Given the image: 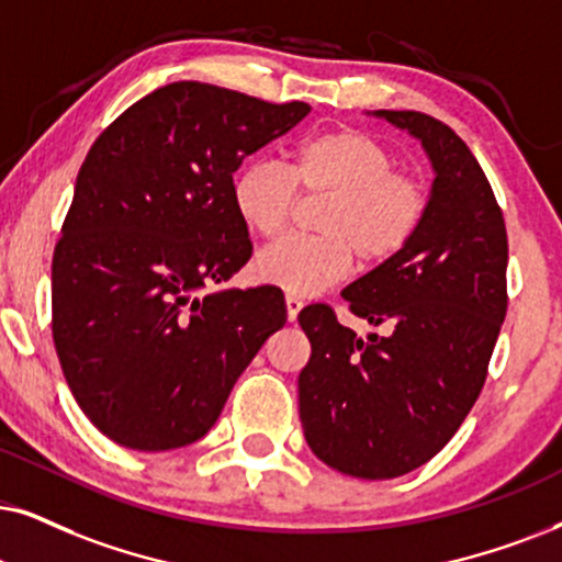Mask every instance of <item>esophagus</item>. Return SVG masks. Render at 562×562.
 Wrapping results in <instances>:
<instances>
[{
	"label": "esophagus",
	"mask_w": 562,
	"mask_h": 562,
	"mask_svg": "<svg viewBox=\"0 0 562 562\" xmlns=\"http://www.w3.org/2000/svg\"><path fill=\"white\" fill-rule=\"evenodd\" d=\"M285 308H288V322H295L297 314H301V308H303V297L288 293L285 295Z\"/></svg>",
	"instance_id": "34e87169"
}]
</instances>
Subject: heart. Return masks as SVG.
Segmentation results:
<instances>
[{
    "instance_id": "heart-1",
    "label": "heart",
    "mask_w": 562,
    "mask_h": 562,
    "mask_svg": "<svg viewBox=\"0 0 562 562\" xmlns=\"http://www.w3.org/2000/svg\"><path fill=\"white\" fill-rule=\"evenodd\" d=\"M297 188L318 196L314 228L322 236H290L259 251L254 272L290 295H316L350 272L394 259L425 215V191L396 173L394 155L358 130H326L301 139L288 168L259 160L233 183V204L251 233L274 238L290 223Z\"/></svg>"
}]
</instances>
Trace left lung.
Returning <instances> with one entry per match:
<instances>
[{"instance_id": "8db88e82", "label": "left lung", "mask_w": 562, "mask_h": 562, "mask_svg": "<svg viewBox=\"0 0 562 562\" xmlns=\"http://www.w3.org/2000/svg\"><path fill=\"white\" fill-rule=\"evenodd\" d=\"M423 145L432 187L420 228L394 259L342 290L358 337L329 305L297 314L311 360L297 404L311 451L363 480L407 474L449 443L487 375L506 318L503 212L470 147L417 111H371Z\"/></svg>"}]
</instances>
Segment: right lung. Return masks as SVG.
<instances>
[{
  "mask_svg": "<svg viewBox=\"0 0 562 562\" xmlns=\"http://www.w3.org/2000/svg\"><path fill=\"white\" fill-rule=\"evenodd\" d=\"M308 111L183 80L130 105L90 147L54 248V345L77 404L113 443H194L285 326L274 285H210L251 259L233 173Z\"/></svg>",
  "mask_w": 562,
  "mask_h": 562,
  "instance_id": "obj_1",
  "label": "right lung"
}]
</instances>
